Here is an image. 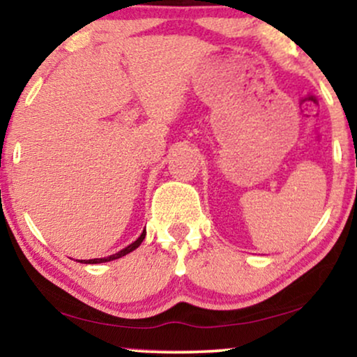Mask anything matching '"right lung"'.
Instances as JSON below:
<instances>
[{
    "label": "right lung",
    "instance_id": "right-lung-1",
    "mask_svg": "<svg viewBox=\"0 0 357 357\" xmlns=\"http://www.w3.org/2000/svg\"><path fill=\"white\" fill-rule=\"evenodd\" d=\"M145 236H146V232L143 231L142 232V236H139L137 241H135L133 243H130L128 247H125L123 250H120V252H116V254H114V255H110V257H105V259H92V260H80V264H103V261H110V260H115V259H120V257H123V255H126V254H130V252H133L135 249H138L139 247V243L143 242V238H145Z\"/></svg>",
    "mask_w": 357,
    "mask_h": 357
}]
</instances>
